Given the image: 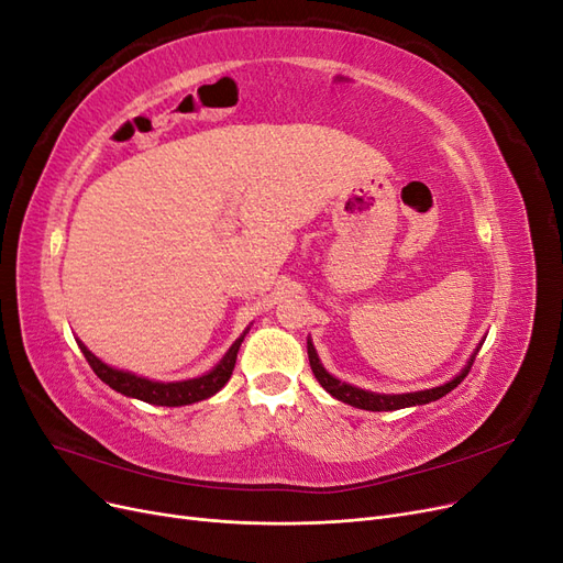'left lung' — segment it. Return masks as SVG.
<instances>
[{
  "label": "left lung",
  "mask_w": 563,
  "mask_h": 563,
  "mask_svg": "<svg viewBox=\"0 0 563 563\" xmlns=\"http://www.w3.org/2000/svg\"><path fill=\"white\" fill-rule=\"evenodd\" d=\"M484 345V343H479ZM476 352H479V347L474 350V354L467 360V364L463 366V371L457 373L455 378H451L449 383L439 385V387H430V389H420V391H404V395H378V391H371V389H362V387H354L350 383H343L338 380L335 376H331V373L323 368V364L319 362V354L312 345V340L308 338V356H310V366H312V373L314 378L319 380V385L329 391L331 397H335L338 401L343 404H350L354 408H364V411H397V408H408V406H422V404H430V401H437L444 395H449L451 389H455L460 383L465 380V376L472 368V362Z\"/></svg>",
  "instance_id": "obj_1"
}]
</instances>
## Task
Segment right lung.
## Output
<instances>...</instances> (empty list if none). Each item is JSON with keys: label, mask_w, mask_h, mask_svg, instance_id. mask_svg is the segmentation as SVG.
<instances>
[{"label": "right lung", "mask_w": 563, "mask_h": 563, "mask_svg": "<svg viewBox=\"0 0 563 563\" xmlns=\"http://www.w3.org/2000/svg\"><path fill=\"white\" fill-rule=\"evenodd\" d=\"M246 333H249V329L234 340L223 360H220L209 373H203V376H197L190 380H174V383L150 380L145 376H135V373H131V371L108 366L106 362H100L98 356L87 345H84L79 338H75V340H77L79 350L84 352V356H87V362L93 368L96 376L106 385H110L114 391H119V395L131 397V399H141L145 404H155V406H187V404H195L201 399H209L216 395L218 389L225 387V383L230 380L232 371H234V364H236V352H240Z\"/></svg>", "instance_id": "1"}]
</instances>
